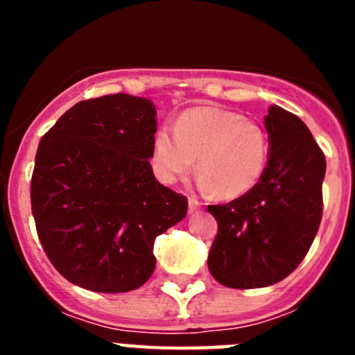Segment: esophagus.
<instances>
[{
	"label": "esophagus",
	"mask_w": 355,
	"mask_h": 355,
	"mask_svg": "<svg viewBox=\"0 0 355 355\" xmlns=\"http://www.w3.org/2000/svg\"><path fill=\"white\" fill-rule=\"evenodd\" d=\"M188 208H190V211H197V209H200L202 208V205H200L199 200L196 199V197H190V199H188Z\"/></svg>",
	"instance_id": "34e87169"
}]
</instances>
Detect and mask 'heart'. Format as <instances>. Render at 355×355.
<instances>
[{"label": "heart", "instance_id": "obj_1", "mask_svg": "<svg viewBox=\"0 0 355 355\" xmlns=\"http://www.w3.org/2000/svg\"><path fill=\"white\" fill-rule=\"evenodd\" d=\"M268 156V135L258 122L211 106L187 110L174 131L162 128L153 140V163L159 180H181L197 159L200 187L218 199H238L254 190L265 174Z\"/></svg>", "mask_w": 355, "mask_h": 355}]
</instances>
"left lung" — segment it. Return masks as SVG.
I'll list each match as a JSON object with an SVG mask.
<instances>
[{
	"instance_id": "left-lung-1",
	"label": "left lung",
	"mask_w": 355,
	"mask_h": 355,
	"mask_svg": "<svg viewBox=\"0 0 355 355\" xmlns=\"http://www.w3.org/2000/svg\"><path fill=\"white\" fill-rule=\"evenodd\" d=\"M270 156L254 190L227 205L208 206L218 233L208 268L236 290L283 281L300 265L322 220L325 156L297 115L277 105L265 117Z\"/></svg>"
}]
</instances>
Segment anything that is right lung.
<instances>
[{"label":"right lung","instance_id":"obj_1","mask_svg":"<svg viewBox=\"0 0 355 355\" xmlns=\"http://www.w3.org/2000/svg\"><path fill=\"white\" fill-rule=\"evenodd\" d=\"M156 108L114 94L80 101L44 135L31 211L49 261L99 293L137 290L153 275L155 240L187 216L188 200L153 174Z\"/></svg>","mask_w":355,"mask_h":355}]
</instances>
